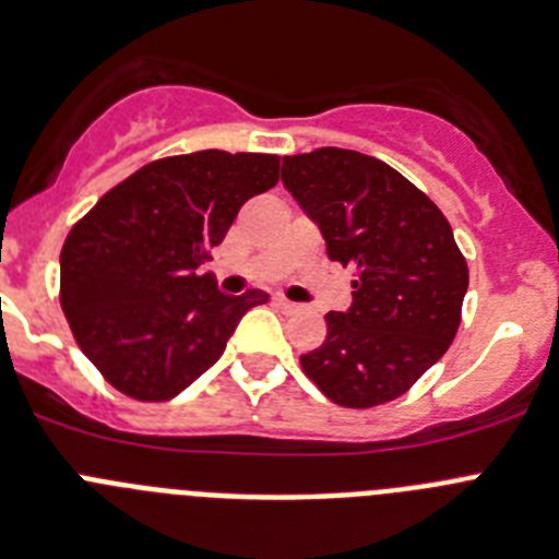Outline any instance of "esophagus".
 <instances>
[{
  "label": "esophagus",
  "instance_id": "esophagus-1",
  "mask_svg": "<svg viewBox=\"0 0 559 559\" xmlns=\"http://www.w3.org/2000/svg\"><path fill=\"white\" fill-rule=\"evenodd\" d=\"M273 306H278L281 311H292V309H295V304H292V300H286V298H281V295H275Z\"/></svg>",
  "mask_w": 559,
  "mask_h": 559
}]
</instances>
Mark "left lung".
<instances>
[{
    "instance_id": "obj_1",
    "label": "left lung",
    "mask_w": 559,
    "mask_h": 559,
    "mask_svg": "<svg viewBox=\"0 0 559 559\" xmlns=\"http://www.w3.org/2000/svg\"><path fill=\"white\" fill-rule=\"evenodd\" d=\"M281 180L317 223L331 261L356 267L354 304L300 356L325 399L370 409L404 395L454 342L467 264L442 211L401 173L356 150L286 155Z\"/></svg>"
}]
</instances>
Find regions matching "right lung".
<instances>
[{
  "instance_id": "add662e5",
  "label": "right lung",
  "mask_w": 559,
  "mask_h": 559,
  "mask_svg": "<svg viewBox=\"0 0 559 559\" xmlns=\"http://www.w3.org/2000/svg\"><path fill=\"white\" fill-rule=\"evenodd\" d=\"M278 183V155L200 150L135 169L97 200L60 250V309L103 379L135 401H169L223 356L245 311L198 275L239 209Z\"/></svg>"
}]
</instances>
